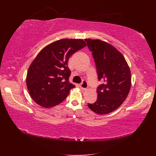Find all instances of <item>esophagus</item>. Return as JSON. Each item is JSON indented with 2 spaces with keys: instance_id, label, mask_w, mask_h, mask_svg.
I'll list each match as a JSON object with an SVG mask.
<instances>
[{
  "instance_id": "1",
  "label": "esophagus",
  "mask_w": 156,
  "mask_h": 156,
  "mask_svg": "<svg viewBox=\"0 0 156 156\" xmlns=\"http://www.w3.org/2000/svg\"><path fill=\"white\" fill-rule=\"evenodd\" d=\"M80 87L81 90H85L88 87V83L86 80H83L82 82L80 85Z\"/></svg>"
}]
</instances>
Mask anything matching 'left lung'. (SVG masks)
I'll list each match as a JSON object with an SVG mask.
<instances>
[{"label":"left lung","mask_w":156,"mask_h":156,"mask_svg":"<svg viewBox=\"0 0 156 156\" xmlns=\"http://www.w3.org/2000/svg\"><path fill=\"white\" fill-rule=\"evenodd\" d=\"M95 61L98 78L97 99L88 108L99 114L110 113L122 104L131 87V72L125 57L109 44L100 40L85 39Z\"/></svg>","instance_id":"obj_1"}]
</instances>
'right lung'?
Segmentation results:
<instances>
[{
  "instance_id": "right-lung-1",
  "label": "right lung",
  "mask_w": 156,
  "mask_h": 156,
  "mask_svg": "<svg viewBox=\"0 0 156 156\" xmlns=\"http://www.w3.org/2000/svg\"><path fill=\"white\" fill-rule=\"evenodd\" d=\"M87 45L81 39H61L41 51L29 67L27 85L37 104L51 108L61 103L75 85L69 83V57Z\"/></svg>"
}]
</instances>
